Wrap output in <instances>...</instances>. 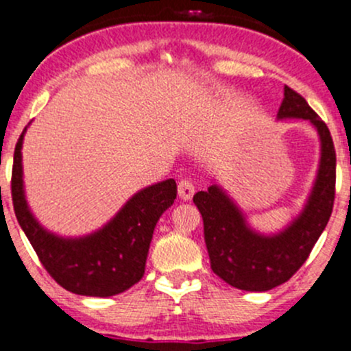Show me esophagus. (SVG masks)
<instances>
[{
    "instance_id": "34e87169",
    "label": "esophagus",
    "mask_w": 351,
    "mask_h": 351,
    "mask_svg": "<svg viewBox=\"0 0 351 351\" xmlns=\"http://www.w3.org/2000/svg\"><path fill=\"white\" fill-rule=\"evenodd\" d=\"M177 193H179L180 199L189 201L194 194V184L191 180H180L179 186H177Z\"/></svg>"
}]
</instances>
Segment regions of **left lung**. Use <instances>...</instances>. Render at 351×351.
Instances as JSON below:
<instances>
[{"mask_svg": "<svg viewBox=\"0 0 351 351\" xmlns=\"http://www.w3.org/2000/svg\"><path fill=\"white\" fill-rule=\"evenodd\" d=\"M276 119L308 121L321 145L311 193L290 223L275 234L256 230L217 180L193 197L203 217L211 269L228 285L245 292H268L292 278L328 225L335 201L336 154L328 126L290 86L283 88Z\"/></svg>", "mask_w": 351, "mask_h": 351, "instance_id": "obj_1", "label": "left lung"}]
</instances>
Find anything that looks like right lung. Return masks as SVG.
<instances>
[{
  "label": "right lung",
  "mask_w": 351,
  "mask_h": 351,
  "mask_svg": "<svg viewBox=\"0 0 351 351\" xmlns=\"http://www.w3.org/2000/svg\"><path fill=\"white\" fill-rule=\"evenodd\" d=\"M27 128L13 155L12 197L16 220L44 268L62 289L76 295L112 297L131 289L143 278L155 225L177 196L176 180H160L134 193L92 234L62 237L43 227L27 203L22 165Z\"/></svg>",
  "instance_id": "add662e5"
}]
</instances>
